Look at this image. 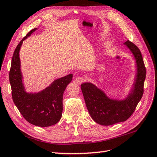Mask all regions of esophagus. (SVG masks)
<instances>
[{
	"instance_id": "obj_1",
	"label": "esophagus",
	"mask_w": 157,
	"mask_h": 157,
	"mask_svg": "<svg viewBox=\"0 0 157 157\" xmlns=\"http://www.w3.org/2000/svg\"><path fill=\"white\" fill-rule=\"evenodd\" d=\"M75 82L77 83V84H81L82 82H84L85 81V78H83V77L79 76V77H78V78H75Z\"/></svg>"
}]
</instances>
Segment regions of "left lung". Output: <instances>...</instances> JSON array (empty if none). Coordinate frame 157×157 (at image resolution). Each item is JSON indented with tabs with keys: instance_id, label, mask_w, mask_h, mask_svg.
<instances>
[{
	"instance_id": "8db88e82",
	"label": "left lung",
	"mask_w": 157,
	"mask_h": 157,
	"mask_svg": "<svg viewBox=\"0 0 157 157\" xmlns=\"http://www.w3.org/2000/svg\"><path fill=\"white\" fill-rule=\"evenodd\" d=\"M132 52L136 61V73L132 87L122 100L111 98L105 92L90 82L81 84L86 107L94 121L102 125H111L126 121L140 101L144 92L146 68L141 52L132 42L123 43Z\"/></svg>"
}]
</instances>
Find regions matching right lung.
I'll return each instance as SVG.
<instances>
[{
  "mask_svg": "<svg viewBox=\"0 0 157 157\" xmlns=\"http://www.w3.org/2000/svg\"><path fill=\"white\" fill-rule=\"evenodd\" d=\"M37 28L32 29L17 46L9 71L12 98L17 108L26 121L38 127L56 124L61 118L63 96L67 86L71 82L73 74H69L53 81L48 87L38 92H27L23 82L19 51L23 42Z\"/></svg>",
  "mask_w": 157,
  "mask_h": 157,
  "instance_id": "1",
  "label": "right lung"
}]
</instances>
